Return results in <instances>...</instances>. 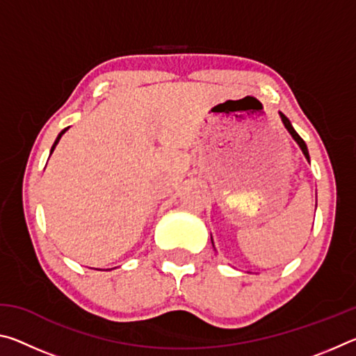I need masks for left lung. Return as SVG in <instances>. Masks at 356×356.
Listing matches in <instances>:
<instances>
[{"label": "left lung", "mask_w": 356, "mask_h": 356, "mask_svg": "<svg viewBox=\"0 0 356 356\" xmlns=\"http://www.w3.org/2000/svg\"><path fill=\"white\" fill-rule=\"evenodd\" d=\"M280 116H281V119H282V124H284L286 125V129L289 130V134H291L292 135V138H293V140L295 141H297V144H298V146H300V149H301V152H303L305 154V156H306V160H308L309 161V154H308V147H306V143L303 141V140H301V136L297 134V131H295L293 130V127H292V124H291V120H289L286 116H284V114H282V113H280ZM213 243V242H212Z\"/></svg>", "instance_id": "obj_1"}]
</instances>
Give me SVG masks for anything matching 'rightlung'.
Returning a JSON list of instances; mask_svg holds the SVG:
<instances>
[{"label": "right lung", "mask_w": 356, "mask_h": 356, "mask_svg": "<svg viewBox=\"0 0 356 356\" xmlns=\"http://www.w3.org/2000/svg\"><path fill=\"white\" fill-rule=\"evenodd\" d=\"M65 130H67V129H64V130L61 131V134H59V135H58V138H56V141H55V144H53V146H51V152H53V150H55V147H56V144L59 143V140H61V136H63V135L65 134ZM51 152H50V154H51Z\"/></svg>", "instance_id": "add662e5"}]
</instances>
